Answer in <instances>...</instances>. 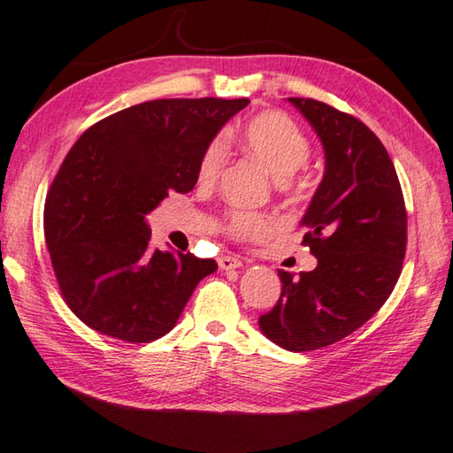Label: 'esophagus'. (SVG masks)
<instances>
[{
  "label": "esophagus",
  "instance_id": "1",
  "mask_svg": "<svg viewBox=\"0 0 453 453\" xmlns=\"http://www.w3.org/2000/svg\"><path fill=\"white\" fill-rule=\"evenodd\" d=\"M218 266L222 270H234V268L243 266V262H241V258L235 255H222L218 258Z\"/></svg>",
  "mask_w": 453,
  "mask_h": 453
}]
</instances>
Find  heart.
I'll return each instance as SVG.
<instances>
[{"mask_svg":"<svg viewBox=\"0 0 453 453\" xmlns=\"http://www.w3.org/2000/svg\"><path fill=\"white\" fill-rule=\"evenodd\" d=\"M237 141L243 149L265 164L278 179H283L297 172L309 160L311 142L299 125L289 115L281 111H262L250 118L241 131ZM227 146L222 139L210 142L201 160H198L196 177L203 185L214 183L222 173L226 164ZM222 227L227 235L241 241L268 235L274 222L272 218L245 208H229L222 218Z\"/></svg>","mask_w":453,"mask_h":453,"instance_id":"obj_1","label":"heart"}]
</instances>
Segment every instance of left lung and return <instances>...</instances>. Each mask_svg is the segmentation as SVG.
I'll list each match as a JSON object with an SVG mask.
<instances>
[{
    "label": "left lung",
    "instance_id": "obj_1",
    "mask_svg": "<svg viewBox=\"0 0 453 453\" xmlns=\"http://www.w3.org/2000/svg\"><path fill=\"white\" fill-rule=\"evenodd\" d=\"M289 102L326 152L301 222L319 266L299 278L278 270L281 296L258 324L283 349L314 351L361 328L390 297L405 258L407 210L392 157L361 119L312 98Z\"/></svg>",
    "mask_w": 453,
    "mask_h": 453
}]
</instances>
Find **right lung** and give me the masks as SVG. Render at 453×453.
<instances>
[{"label":"right lung","instance_id":"1","mask_svg":"<svg viewBox=\"0 0 453 453\" xmlns=\"http://www.w3.org/2000/svg\"><path fill=\"white\" fill-rule=\"evenodd\" d=\"M247 98H164L94 123L63 160L44 208V235L67 307L127 343L170 332L212 258L150 247L144 216L196 185L198 160Z\"/></svg>","mask_w":453,"mask_h":453}]
</instances>
